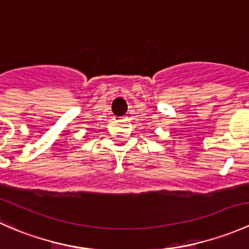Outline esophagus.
Returning a JSON list of instances; mask_svg holds the SVG:
<instances>
[{"label": "esophagus", "mask_w": 249, "mask_h": 249, "mask_svg": "<svg viewBox=\"0 0 249 249\" xmlns=\"http://www.w3.org/2000/svg\"><path fill=\"white\" fill-rule=\"evenodd\" d=\"M126 119H127L126 117H117V118H115V120H117V122H126Z\"/></svg>", "instance_id": "1"}]
</instances>
